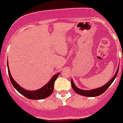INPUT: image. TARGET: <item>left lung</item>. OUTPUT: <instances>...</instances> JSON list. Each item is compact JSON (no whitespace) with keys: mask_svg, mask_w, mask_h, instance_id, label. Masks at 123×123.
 Instances as JSON below:
<instances>
[{"mask_svg":"<svg viewBox=\"0 0 123 123\" xmlns=\"http://www.w3.org/2000/svg\"><path fill=\"white\" fill-rule=\"evenodd\" d=\"M118 71H119V67H118L117 70V71L115 73V75L113 76V78H111L108 82L106 83L103 86L98 87V88H96V89H91V90H84V89H79L78 87H77L75 86L73 79H71V86L74 91H75L76 93L80 95L85 96V97H97V96L100 95L101 94H102V93H104L105 91H106V89L112 84V82L114 81L115 78H116V76L117 75Z\"/></svg>","mask_w":123,"mask_h":123,"instance_id":"1","label":"left lung"}]
</instances>
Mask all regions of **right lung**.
<instances>
[{
  "label": "right lung",
  "instance_id": "add662e5",
  "mask_svg": "<svg viewBox=\"0 0 123 123\" xmlns=\"http://www.w3.org/2000/svg\"><path fill=\"white\" fill-rule=\"evenodd\" d=\"M8 70L9 76L11 82L12 84L15 88L19 93H20L21 95L25 96L26 98H27L28 99H32V100H39V99H43L45 98L49 97L51 95L53 91H54V82L56 81V78H58L60 73H57L56 74L54 75L49 82L45 84L44 86H43L41 88L37 90H34V91H29L26 89L23 88L21 86H19L17 83L14 80V79L12 78V74L10 73V69H9V66H8Z\"/></svg>",
  "mask_w": 123,
  "mask_h": 123
}]
</instances>
